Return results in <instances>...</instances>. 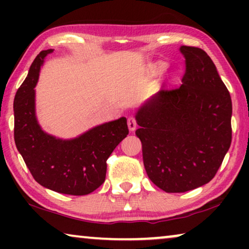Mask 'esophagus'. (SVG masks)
Masks as SVG:
<instances>
[{
    "label": "esophagus",
    "mask_w": 249,
    "mask_h": 249,
    "mask_svg": "<svg viewBox=\"0 0 249 249\" xmlns=\"http://www.w3.org/2000/svg\"><path fill=\"white\" fill-rule=\"evenodd\" d=\"M128 128L130 131L136 130V128H137V121H136L135 117L128 118Z\"/></svg>",
    "instance_id": "1"
}]
</instances>
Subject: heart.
Returning a JSON list of instances; mask_svg holds the SVG:
<instances>
[{
	"label": "heart",
	"mask_w": 249,
	"mask_h": 249,
	"mask_svg": "<svg viewBox=\"0 0 249 249\" xmlns=\"http://www.w3.org/2000/svg\"><path fill=\"white\" fill-rule=\"evenodd\" d=\"M164 68H165L164 64H159L158 68H156V71H158L159 73H160V72H162V71L164 70Z\"/></svg>",
	"instance_id": "heart-1"
}]
</instances>
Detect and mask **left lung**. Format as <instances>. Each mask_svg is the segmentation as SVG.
Wrapping results in <instances>:
<instances>
[{
	"label": "left lung",
	"mask_w": 249,
	"mask_h": 249,
	"mask_svg": "<svg viewBox=\"0 0 249 249\" xmlns=\"http://www.w3.org/2000/svg\"><path fill=\"white\" fill-rule=\"evenodd\" d=\"M181 86L161 89L139 108L136 135L148 178L166 193L210 182L231 144L232 103L205 51L181 46Z\"/></svg>",
	"instance_id": "1"
}]
</instances>
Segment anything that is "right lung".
Listing matches in <instances>:
<instances>
[{
	"label": "right lung",
	"mask_w": 249,
	"mask_h": 249,
	"mask_svg": "<svg viewBox=\"0 0 249 249\" xmlns=\"http://www.w3.org/2000/svg\"><path fill=\"white\" fill-rule=\"evenodd\" d=\"M52 52L42 51L36 56L28 76L16 93V146L39 185L67 195H87L105 181L107 160L129 134L127 119L122 117L97 125L70 141L44 132L35 115L34 88L44 59Z\"/></svg>",
	"instance_id": "1"
}]
</instances>
